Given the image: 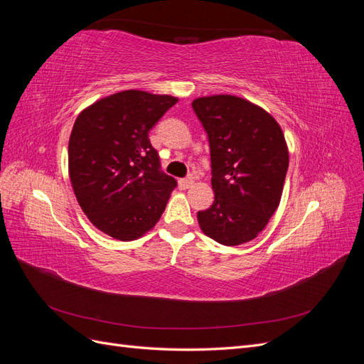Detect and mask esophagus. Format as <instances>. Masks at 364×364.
Wrapping results in <instances>:
<instances>
[{
    "label": "esophagus",
    "mask_w": 364,
    "mask_h": 364,
    "mask_svg": "<svg viewBox=\"0 0 364 364\" xmlns=\"http://www.w3.org/2000/svg\"><path fill=\"white\" fill-rule=\"evenodd\" d=\"M193 183H194V179H193V178H185V179H181V181H179L181 190H188L190 186H193Z\"/></svg>",
    "instance_id": "esophagus-1"
}]
</instances>
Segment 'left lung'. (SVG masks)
<instances>
[{"mask_svg": "<svg viewBox=\"0 0 364 364\" xmlns=\"http://www.w3.org/2000/svg\"><path fill=\"white\" fill-rule=\"evenodd\" d=\"M193 109L208 134L214 203L197 213L200 229L238 246L266 228L281 202L289 149L281 126L262 107L235 95L200 97Z\"/></svg>", "mask_w": 364, "mask_h": 364, "instance_id": "left-lung-1", "label": "left lung"}]
</instances>
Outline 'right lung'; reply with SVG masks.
<instances>
[{"instance_id": "1", "label": "right lung", "mask_w": 364, "mask_h": 364, "mask_svg": "<svg viewBox=\"0 0 364 364\" xmlns=\"http://www.w3.org/2000/svg\"><path fill=\"white\" fill-rule=\"evenodd\" d=\"M178 98L121 91L77 117L68 144L73 190L91 223L115 240L130 241L158 223L174 178L161 171L149 132Z\"/></svg>"}]
</instances>
